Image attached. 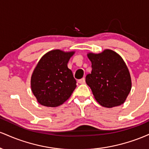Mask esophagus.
<instances>
[{
    "label": "esophagus",
    "mask_w": 149,
    "mask_h": 149,
    "mask_svg": "<svg viewBox=\"0 0 149 149\" xmlns=\"http://www.w3.org/2000/svg\"><path fill=\"white\" fill-rule=\"evenodd\" d=\"M78 83H79L80 84H84V83H85V79L84 78H81V79L78 80Z\"/></svg>",
    "instance_id": "obj_1"
}]
</instances>
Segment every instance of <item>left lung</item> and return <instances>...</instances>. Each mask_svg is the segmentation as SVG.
<instances>
[{"label": "left lung", "instance_id": "left-lung-1", "mask_svg": "<svg viewBox=\"0 0 149 149\" xmlns=\"http://www.w3.org/2000/svg\"><path fill=\"white\" fill-rule=\"evenodd\" d=\"M92 72L85 81L97 102L102 107L113 108L124 104L130 92V73L123 58L110 49L100 53L88 52Z\"/></svg>", "mask_w": 149, "mask_h": 149}]
</instances>
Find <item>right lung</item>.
<instances>
[{
    "mask_svg": "<svg viewBox=\"0 0 149 149\" xmlns=\"http://www.w3.org/2000/svg\"><path fill=\"white\" fill-rule=\"evenodd\" d=\"M75 52L52 49L40 58L31 78V91L39 104L57 107L72 95L76 81L67 64Z\"/></svg>",
    "mask_w": 149,
    "mask_h": 149,
    "instance_id": "1",
    "label": "right lung"
}]
</instances>
